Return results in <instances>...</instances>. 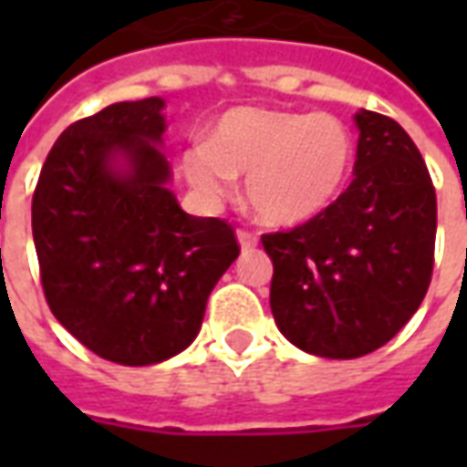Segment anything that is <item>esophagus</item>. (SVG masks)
I'll return each mask as SVG.
<instances>
[{"instance_id":"34e87169","label":"esophagus","mask_w":467,"mask_h":467,"mask_svg":"<svg viewBox=\"0 0 467 467\" xmlns=\"http://www.w3.org/2000/svg\"><path fill=\"white\" fill-rule=\"evenodd\" d=\"M237 243H240V247L243 250H254L257 247V234L254 233H247V230H237Z\"/></svg>"}]
</instances>
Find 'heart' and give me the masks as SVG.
<instances>
[{
	"label": "heart",
	"mask_w": 467,
	"mask_h": 467,
	"mask_svg": "<svg viewBox=\"0 0 467 467\" xmlns=\"http://www.w3.org/2000/svg\"><path fill=\"white\" fill-rule=\"evenodd\" d=\"M355 164L350 130L333 115L237 107L207 142L182 154V174L204 202H220L244 174L253 213L273 227H297L340 197Z\"/></svg>",
	"instance_id": "b5f03b06"
}]
</instances>
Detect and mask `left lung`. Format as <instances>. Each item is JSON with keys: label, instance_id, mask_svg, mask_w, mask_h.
<instances>
[{"label": "left lung", "instance_id": "8db88e82", "mask_svg": "<svg viewBox=\"0 0 467 467\" xmlns=\"http://www.w3.org/2000/svg\"><path fill=\"white\" fill-rule=\"evenodd\" d=\"M352 182L323 214L263 234L273 260L270 307L300 350L352 360L400 333L428 293L438 207L408 132L360 109Z\"/></svg>", "mask_w": 467, "mask_h": 467}]
</instances>
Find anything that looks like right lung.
Listing matches in <instances>:
<instances>
[{
  "label": "right lung",
  "instance_id": "add662e5",
  "mask_svg": "<svg viewBox=\"0 0 467 467\" xmlns=\"http://www.w3.org/2000/svg\"><path fill=\"white\" fill-rule=\"evenodd\" d=\"M162 109L147 97L69 124L32 197L49 310L95 355L132 368L192 345L240 254L230 224L187 214L170 190Z\"/></svg>",
  "mask_w": 467,
  "mask_h": 467
}]
</instances>
